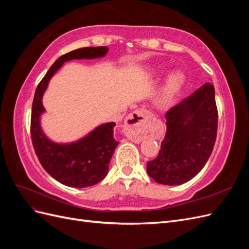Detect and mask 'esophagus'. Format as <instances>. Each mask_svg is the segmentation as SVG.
Instances as JSON below:
<instances>
[{"mask_svg": "<svg viewBox=\"0 0 249 249\" xmlns=\"http://www.w3.org/2000/svg\"><path fill=\"white\" fill-rule=\"evenodd\" d=\"M150 113L146 109H137L127 115L124 120V127L126 135L134 142L142 140L140 131L144 126Z\"/></svg>", "mask_w": 249, "mask_h": 249, "instance_id": "34e87169", "label": "esophagus"}]
</instances>
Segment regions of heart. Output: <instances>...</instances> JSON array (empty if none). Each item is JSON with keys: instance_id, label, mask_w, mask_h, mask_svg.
<instances>
[{"instance_id": "b5f03b06", "label": "heart", "mask_w": 249, "mask_h": 249, "mask_svg": "<svg viewBox=\"0 0 249 249\" xmlns=\"http://www.w3.org/2000/svg\"><path fill=\"white\" fill-rule=\"evenodd\" d=\"M157 72H163V70H157ZM184 74L179 71H173L165 81L163 88V101H169L175 96L184 84Z\"/></svg>"}]
</instances>
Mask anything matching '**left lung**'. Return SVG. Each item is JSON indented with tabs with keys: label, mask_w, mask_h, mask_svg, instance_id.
<instances>
[{
	"label": "left lung",
	"mask_w": 249,
	"mask_h": 249,
	"mask_svg": "<svg viewBox=\"0 0 249 249\" xmlns=\"http://www.w3.org/2000/svg\"><path fill=\"white\" fill-rule=\"evenodd\" d=\"M167 130L147 175L163 185H182L205 166L217 136L215 88L205 83L165 115Z\"/></svg>",
	"instance_id": "8db88e82"
}]
</instances>
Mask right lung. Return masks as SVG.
<instances>
[{
    "label": "right lung",
    "instance_id": "add662e5",
    "mask_svg": "<svg viewBox=\"0 0 249 249\" xmlns=\"http://www.w3.org/2000/svg\"><path fill=\"white\" fill-rule=\"evenodd\" d=\"M107 47H89L74 50L58 58L36 88L31 114V138L37 158L49 175L69 187L85 188L95 185L109 172V163L118 145L113 137L115 123L101 124L87 136L72 143L51 141L41 130L40 116L44 112L42 95L51 78L73 59H94L107 54Z\"/></svg>",
    "mask_w": 249,
    "mask_h": 249
}]
</instances>
